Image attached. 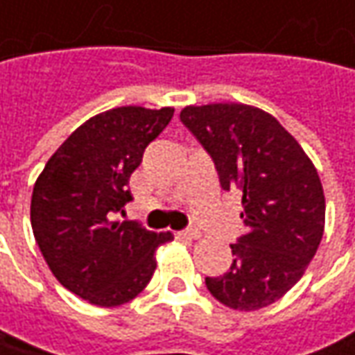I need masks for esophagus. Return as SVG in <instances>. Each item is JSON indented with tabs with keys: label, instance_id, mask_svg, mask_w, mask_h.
Returning <instances> with one entry per match:
<instances>
[{
	"label": "esophagus",
	"instance_id": "obj_1",
	"mask_svg": "<svg viewBox=\"0 0 355 355\" xmlns=\"http://www.w3.org/2000/svg\"><path fill=\"white\" fill-rule=\"evenodd\" d=\"M178 236L184 239H198L202 236L200 230L198 227H187V230H182V232H178Z\"/></svg>",
	"mask_w": 355,
	"mask_h": 355
}]
</instances>
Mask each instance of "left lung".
Wrapping results in <instances>:
<instances>
[{
	"instance_id": "obj_1",
	"label": "left lung",
	"mask_w": 355,
	"mask_h": 355,
	"mask_svg": "<svg viewBox=\"0 0 355 355\" xmlns=\"http://www.w3.org/2000/svg\"><path fill=\"white\" fill-rule=\"evenodd\" d=\"M180 121L214 161L222 189L241 190L245 234L212 297L236 311L273 304L306 271L324 234L322 182L275 117L245 104L187 105Z\"/></svg>"
}]
</instances>
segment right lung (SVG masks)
I'll return each mask as SVG.
<instances>
[{
	"label": "right lung",
	"instance_id": "1",
	"mask_svg": "<svg viewBox=\"0 0 355 355\" xmlns=\"http://www.w3.org/2000/svg\"><path fill=\"white\" fill-rule=\"evenodd\" d=\"M173 107L123 105L90 117L49 159L31 198V226L62 287L96 306L135 299L155 273V251L173 239L137 222H114L131 200V173L168 125Z\"/></svg>",
	"mask_w": 355,
	"mask_h": 355
}]
</instances>
